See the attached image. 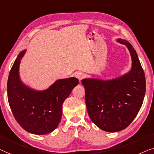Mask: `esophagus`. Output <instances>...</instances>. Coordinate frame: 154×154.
<instances>
[{"label": "esophagus", "instance_id": "1", "mask_svg": "<svg viewBox=\"0 0 154 154\" xmlns=\"http://www.w3.org/2000/svg\"><path fill=\"white\" fill-rule=\"evenodd\" d=\"M75 77H76V78H77V79H79V80H82V79L84 78V74H83V73H82V72H78L75 73Z\"/></svg>", "mask_w": 154, "mask_h": 154}]
</instances>
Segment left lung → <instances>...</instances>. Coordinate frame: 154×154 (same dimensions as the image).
Returning a JSON list of instances; mask_svg holds the SVG:
<instances>
[{"label":"left lung","mask_w":154,"mask_h":154,"mask_svg":"<svg viewBox=\"0 0 154 154\" xmlns=\"http://www.w3.org/2000/svg\"><path fill=\"white\" fill-rule=\"evenodd\" d=\"M117 42L128 49L132 58L131 70L112 80H82L89 117L107 132L122 131L131 124L142 107L146 91L144 72L135 50L126 40L118 39Z\"/></svg>","instance_id":"1"}]
</instances>
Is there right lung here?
Returning a JSON list of instances; mask_svg holds the SVG:
<instances>
[{"label": "right lung", "mask_w": 154, "mask_h": 154, "mask_svg": "<svg viewBox=\"0 0 154 154\" xmlns=\"http://www.w3.org/2000/svg\"><path fill=\"white\" fill-rule=\"evenodd\" d=\"M26 50L19 53L8 80L10 109L21 128L35 135H46L56 128L62 116V105L79 84L75 77L58 79L44 91H35L21 81L19 68Z\"/></svg>", "instance_id": "add662e5"}]
</instances>
